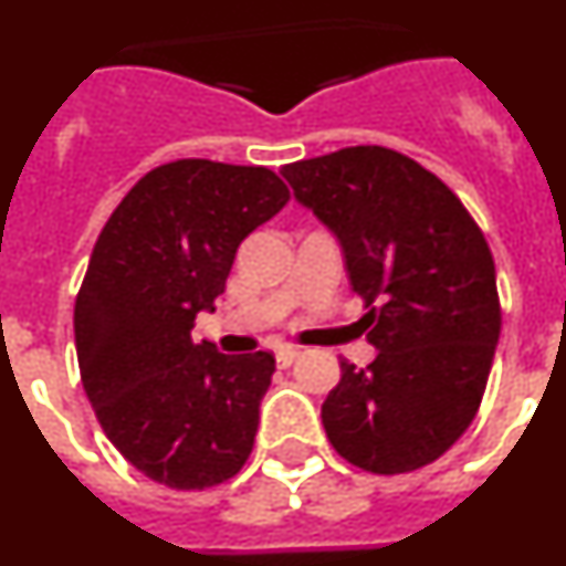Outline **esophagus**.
Listing matches in <instances>:
<instances>
[{
    "mask_svg": "<svg viewBox=\"0 0 566 566\" xmlns=\"http://www.w3.org/2000/svg\"><path fill=\"white\" fill-rule=\"evenodd\" d=\"M297 357H300V348H292V345H283V348H277V352H274L277 368H289V365H292Z\"/></svg>",
    "mask_w": 566,
    "mask_h": 566,
    "instance_id": "1",
    "label": "esophagus"
}]
</instances>
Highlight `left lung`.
I'll list each match as a JSON object with an SVG mask.
<instances>
[{
    "label": "left lung",
    "instance_id": "1",
    "mask_svg": "<svg viewBox=\"0 0 566 566\" xmlns=\"http://www.w3.org/2000/svg\"><path fill=\"white\" fill-rule=\"evenodd\" d=\"M280 172L337 238L377 348L368 368L339 359L343 377L323 402L328 442L385 476L431 464L476 417L502 332L482 229L397 149L345 147Z\"/></svg>",
    "mask_w": 566,
    "mask_h": 566
}]
</instances>
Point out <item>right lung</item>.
Here are the masks:
<instances>
[{
  "mask_svg": "<svg viewBox=\"0 0 566 566\" xmlns=\"http://www.w3.org/2000/svg\"><path fill=\"white\" fill-rule=\"evenodd\" d=\"M286 201L272 169L184 158L144 175L98 234L73 314L78 371L109 442L153 482L214 488L252 453L274 357L221 354L192 328Z\"/></svg>",
  "mask_w": 566,
  "mask_h": 566,
  "instance_id": "add662e5",
  "label": "right lung"
}]
</instances>
